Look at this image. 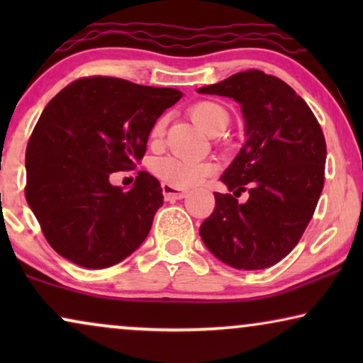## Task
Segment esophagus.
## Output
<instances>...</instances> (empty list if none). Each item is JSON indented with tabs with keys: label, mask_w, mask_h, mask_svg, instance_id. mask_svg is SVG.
<instances>
[{
	"label": "esophagus",
	"mask_w": 363,
	"mask_h": 363,
	"mask_svg": "<svg viewBox=\"0 0 363 363\" xmlns=\"http://www.w3.org/2000/svg\"><path fill=\"white\" fill-rule=\"evenodd\" d=\"M162 190H163V196H165V200H182V198H186L188 195V191L168 185V183H162Z\"/></svg>",
	"instance_id": "34e87169"
}]
</instances>
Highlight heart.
I'll return each mask as SVG.
<instances>
[{"instance_id":"obj_1","label":"heart","mask_w":363,"mask_h":363,"mask_svg":"<svg viewBox=\"0 0 363 363\" xmlns=\"http://www.w3.org/2000/svg\"><path fill=\"white\" fill-rule=\"evenodd\" d=\"M190 116L203 130L211 133L223 122H228V112L220 104L211 101L196 102L190 108ZM167 117L157 118L150 128V138L153 142L160 140L165 132ZM152 173L162 182L177 188H190L198 185L215 172V163L210 160H193V158L180 155H163L152 162Z\"/></svg>"}]
</instances>
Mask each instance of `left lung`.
<instances>
[{"instance_id": "1", "label": "left lung", "mask_w": 363, "mask_h": 363, "mask_svg": "<svg viewBox=\"0 0 363 363\" xmlns=\"http://www.w3.org/2000/svg\"><path fill=\"white\" fill-rule=\"evenodd\" d=\"M241 104L246 142L215 193L200 236L225 264L256 271L274 266L299 242L324 188L325 138L304 99L279 77L257 69L198 89ZM250 198L242 206L237 196Z\"/></svg>"}]
</instances>
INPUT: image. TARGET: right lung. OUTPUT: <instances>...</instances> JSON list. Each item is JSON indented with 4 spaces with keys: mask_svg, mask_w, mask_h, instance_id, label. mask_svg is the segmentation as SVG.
Listing matches in <instances>:
<instances>
[{
    "mask_svg": "<svg viewBox=\"0 0 363 363\" xmlns=\"http://www.w3.org/2000/svg\"><path fill=\"white\" fill-rule=\"evenodd\" d=\"M183 94L92 76L64 87L44 107L26 148V201L57 255L89 269L130 256L163 205L155 177L138 172L128 191L113 172L133 170L150 128Z\"/></svg>",
    "mask_w": 363,
    "mask_h": 363,
    "instance_id": "add662e5",
    "label": "right lung"
}]
</instances>
